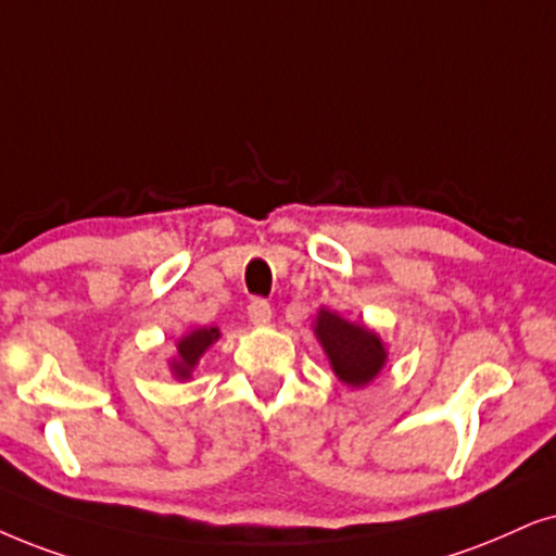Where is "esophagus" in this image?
Masks as SVG:
<instances>
[{
    "label": "esophagus",
    "instance_id": "obj_1",
    "mask_svg": "<svg viewBox=\"0 0 556 556\" xmlns=\"http://www.w3.org/2000/svg\"><path fill=\"white\" fill-rule=\"evenodd\" d=\"M249 320L254 326H266L271 320V305L262 298H254L249 302Z\"/></svg>",
    "mask_w": 556,
    "mask_h": 556
}]
</instances>
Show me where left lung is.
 Here are the masks:
<instances>
[{
    "instance_id": "obj_1",
    "label": "left lung",
    "mask_w": 556,
    "mask_h": 556,
    "mask_svg": "<svg viewBox=\"0 0 556 556\" xmlns=\"http://www.w3.org/2000/svg\"><path fill=\"white\" fill-rule=\"evenodd\" d=\"M315 336L326 349L330 367L339 375L341 382L351 388H362L369 379H375L382 369L388 351L377 333L364 326L339 318L336 313L320 311L315 323Z\"/></svg>"
}]
</instances>
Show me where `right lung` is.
Here are the masks:
<instances>
[{"instance_id":"add662e5","label":"right lung","mask_w":556,"mask_h":556,"mask_svg":"<svg viewBox=\"0 0 556 556\" xmlns=\"http://www.w3.org/2000/svg\"><path fill=\"white\" fill-rule=\"evenodd\" d=\"M217 336H220V333H217V328H197L189 336H185V339L177 343L179 359L172 362L174 375L187 379L189 371L194 369V364L200 362V356L205 354V349L213 341H217Z\"/></svg>"}]
</instances>
